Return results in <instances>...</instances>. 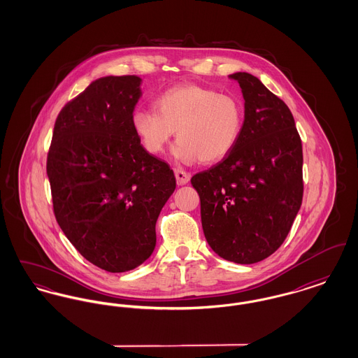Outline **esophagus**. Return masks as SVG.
Returning <instances> with one entry per match:
<instances>
[{"label":"esophagus","mask_w":358,"mask_h":358,"mask_svg":"<svg viewBox=\"0 0 358 358\" xmlns=\"http://www.w3.org/2000/svg\"><path fill=\"white\" fill-rule=\"evenodd\" d=\"M174 176L178 185H185L190 180V174L182 169H174Z\"/></svg>","instance_id":"34e87169"}]
</instances>
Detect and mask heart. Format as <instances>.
Segmentation results:
<instances>
[{
  "instance_id": "obj_1",
  "label": "heart",
  "mask_w": 358,
  "mask_h": 358,
  "mask_svg": "<svg viewBox=\"0 0 358 358\" xmlns=\"http://www.w3.org/2000/svg\"><path fill=\"white\" fill-rule=\"evenodd\" d=\"M154 108H138L131 117L142 146L161 155L177 130L174 155L187 164L220 162L234 150L244 127L238 98L205 85H174L157 96Z\"/></svg>"
}]
</instances>
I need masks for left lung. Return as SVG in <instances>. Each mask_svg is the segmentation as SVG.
I'll list each match as a JSON object with an SVG mask.
<instances>
[{
    "mask_svg": "<svg viewBox=\"0 0 358 358\" xmlns=\"http://www.w3.org/2000/svg\"><path fill=\"white\" fill-rule=\"evenodd\" d=\"M244 127L222 162L190 180L201 203L210 248L222 259L252 264L283 244L303 197L302 141L287 104L256 76L236 72Z\"/></svg>",
    "mask_w": 358,
    "mask_h": 358,
    "instance_id": "left-lung-1",
    "label": "left lung"
}]
</instances>
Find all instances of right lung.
<instances>
[{"mask_svg": "<svg viewBox=\"0 0 358 358\" xmlns=\"http://www.w3.org/2000/svg\"><path fill=\"white\" fill-rule=\"evenodd\" d=\"M141 82H92L59 113L47 157L56 220L79 254L108 273L153 254L155 222L176 189L169 164L145 150L131 124Z\"/></svg>", "mask_w": 358, "mask_h": 358, "instance_id": "right-lung-1", "label": "right lung"}]
</instances>
